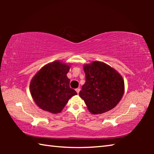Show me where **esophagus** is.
Here are the masks:
<instances>
[{
  "instance_id": "esophagus-1",
  "label": "esophagus",
  "mask_w": 154,
  "mask_h": 154,
  "mask_svg": "<svg viewBox=\"0 0 154 154\" xmlns=\"http://www.w3.org/2000/svg\"><path fill=\"white\" fill-rule=\"evenodd\" d=\"M75 90H76V92H77V94H79V91H80V88H77V89H75Z\"/></svg>"
}]
</instances>
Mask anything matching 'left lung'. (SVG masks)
<instances>
[{
	"label": "left lung",
	"mask_w": 154,
	"mask_h": 154,
	"mask_svg": "<svg viewBox=\"0 0 154 154\" xmlns=\"http://www.w3.org/2000/svg\"><path fill=\"white\" fill-rule=\"evenodd\" d=\"M85 82L79 96L92 114H101L118 105L124 92L122 77L113 68L101 62L83 66Z\"/></svg>",
	"instance_id": "1"
}]
</instances>
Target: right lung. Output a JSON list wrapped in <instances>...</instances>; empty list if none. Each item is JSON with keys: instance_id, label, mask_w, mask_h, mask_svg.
Listing matches in <instances>:
<instances>
[{"instance_id": "add662e5", "label": "right lung", "mask_w": 154, "mask_h": 154, "mask_svg": "<svg viewBox=\"0 0 154 154\" xmlns=\"http://www.w3.org/2000/svg\"><path fill=\"white\" fill-rule=\"evenodd\" d=\"M69 65L56 61L43 66L31 80L30 90L36 105L52 113L61 112L76 91L70 88Z\"/></svg>"}]
</instances>
